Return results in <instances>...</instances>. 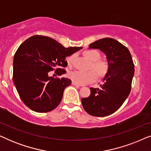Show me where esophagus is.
<instances>
[{
	"label": "esophagus",
	"instance_id": "obj_1",
	"mask_svg": "<svg viewBox=\"0 0 151 151\" xmlns=\"http://www.w3.org/2000/svg\"><path fill=\"white\" fill-rule=\"evenodd\" d=\"M72 84H73V86H78V87H80V84H77V83H76V82H72V83H71Z\"/></svg>",
	"mask_w": 151,
	"mask_h": 151
}]
</instances>
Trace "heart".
Returning a JSON list of instances; mask_svg holds the SVG:
<instances>
[{
  "label": "heart",
  "mask_w": 151,
  "mask_h": 151,
  "mask_svg": "<svg viewBox=\"0 0 151 151\" xmlns=\"http://www.w3.org/2000/svg\"><path fill=\"white\" fill-rule=\"evenodd\" d=\"M84 55L88 60L93 62L91 68L96 71L98 75L100 77L104 76L108 73L109 65L106 61L100 60V53L96 49H89L84 52ZM73 60V56L69 58V64H71ZM95 71V72H96ZM93 70L88 71H73L68 74V76L72 81L78 84H86L95 81L97 79V74Z\"/></svg>",
  "instance_id": "1"
}]
</instances>
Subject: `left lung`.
<instances>
[{"instance_id":"left-lung-1","label":"left lung","mask_w":151,"mask_h":151,"mask_svg":"<svg viewBox=\"0 0 151 151\" xmlns=\"http://www.w3.org/2000/svg\"><path fill=\"white\" fill-rule=\"evenodd\" d=\"M89 49H98L105 53L109 69L100 88H90V96L82 98V104L91 115L107 116L115 112L129 96L135 72L134 63L129 49L113 38L97 40L90 44Z\"/></svg>"}]
</instances>
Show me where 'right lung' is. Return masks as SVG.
Returning a JSON list of instances; mask_svg holds the SVG:
<instances>
[{"label":"right lung","instance_id":"right-lung-1","mask_svg":"<svg viewBox=\"0 0 151 151\" xmlns=\"http://www.w3.org/2000/svg\"><path fill=\"white\" fill-rule=\"evenodd\" d=\"M82 49L66 48L54 39L39 35L24 41L16 51L13 62V82L24 104L38 113L56 108L71 80L49 77V72L55 70L58 76L65 74L63 67L67 66L66 57Z\"/></svg>","mask_w":151,"mask_h":151}]
</instances>
